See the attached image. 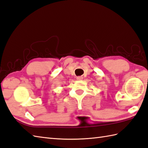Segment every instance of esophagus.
I'll return each mask as SVG.
<instances>
[{
  "instance_id": "1",
  "label": "esophagus",
  "mask_w": 148,
  "mask_h": 148,
  "mask_svg": "<svg viewBox=\"0 0 148 148\" xmlns=\"http://www.w3.org/2000/svg\"><path fill=\"white\" fill-rule=\"evenodd\" d=\"M76 79H77V81H81V80L83 79V77H82V76H78V77H76Z\"/></svg>"
}]
</instances>
